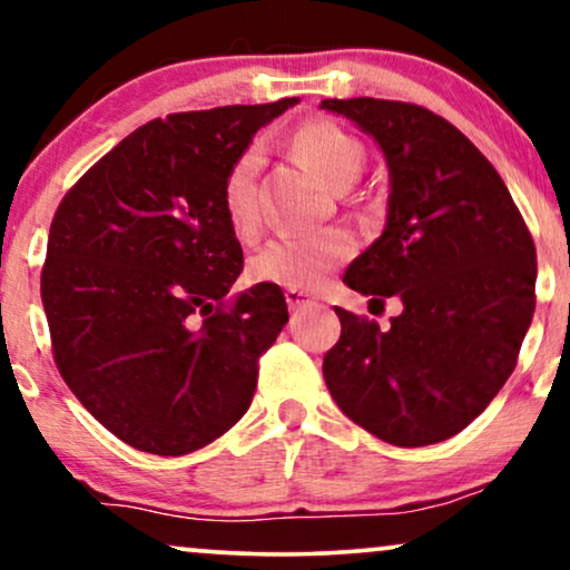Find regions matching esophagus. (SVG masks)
I'll use <instances>...</instances> for the list:
<instances>
[{"label": "esophagus", "instance_id": "1", "mask_svg": "<svg viewBox=\"0 0 570 570\" xmlns=\"http://www.w3.org/2000/svg\"><path fill=\"white\" fill-rule=\"evenodd\" d=\"M286 303H289L292 311H297V307L316 303V297H313V294L305 292V289H286Z\"/></svg>", "mask_w": 570, "mask_h": 570}]
</instances>
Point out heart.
Returning a JSON list of instances; mask_svg holds the SVG:
<instances>
[{
	"label": "heart",
	"instance_id": "b5f03b06",
	"mask_svg": "<svg viewBox=\"0 0 570 570\" xmlns=\"http://www.w3.org/2000/svg\"><path fill=\"white\" fill-rule=\"evenodd\" d=\"M289 147L297 160L332 189L351 187L367 166V144L326 117L299 122ZM257 171L259 153L246 149L233 160L222 181V212L240 240H252L259 230ZM351 252V235L337 227L311 235H281L252 259V278L289 289H316Z\"/></svg>",
	"mask_w": 570,
	"mask_h": 570
}]
</instances>
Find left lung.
I'll use <instances>...</instances> for the list:
<instances>
[{
	"label": "left lung",
	"mask_w": 570,
	"mask_h": 570,
	"mask_svg": "<svg viewBox=\"0 0 570 570\" xmlns=\"http://www.w3.org/2000/svg\"><path fill=\"white\" fill-rule=\"evenodd\" d=\"M322 107L381 144L391 174L385 230L343 281L404 307L391 330L335 307L326 389L377 440H450L517 364L535 311L531 230L499 171L444 117L385 98H324Z\"/></svg>",
	"instance_id": "obj_1"
}]
</instances>
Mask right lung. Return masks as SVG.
I'll return each mask as SVG.
<instances>
[{"label":"right lung","instance_id":"right-lung-1","mask_svg":"<svg viewBox=\"0 0 570 570\" xmlns=\"http://www.w3.org/2000/svg\"><path fill=\"white\" fill-rule=\"evenodd\" d=\"M281 98L149 120L63 195L42 265L53 358L117 440L153 455L206 448L244 417L284 292L230 294L244 248L222 181Z\"/></svg>","mask_w":570,"mask_h":570}]
</instances>
